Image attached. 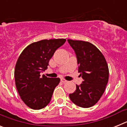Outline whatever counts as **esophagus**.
Instances as JSON below:
<instances>
[{"instance_id": "esophagus-1", "label": "esophagus", "mask_w": 127, "mask_h": 127, "mask_svg": "<svg viewBox=\"0 0 127 127\" xmlns=\"http://www.w3.org/2000/svg\"><path fill=\"white\" fill-rule=\"evenodd\" d=\"M61 81L62 82V83H67V81L65 80V79H64V78H62L61 79Z\"/></svg>"}]
</instances>
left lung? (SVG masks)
Wrapping results in <instances>:
<instances>
[{
    "instance_id": "left-lung-1",
    "label": "left lung",
    "mask_w": 127,
    "mask_h": 127,
    "mask_svg": "<svg viewBox=\"0 0 127 127\" xmlns=\"http://www.w3.org/2000/svg\"><path fill=\"white\" fill-rule=\"evenodd\" d=\"M76 53L78 72L83 81L76 85L74 92L69 94L71 101L79 107L95 105L104 94L109 79L106 60L100 50L90 42L67 40Z\"/></svg>"
}]
</instances>
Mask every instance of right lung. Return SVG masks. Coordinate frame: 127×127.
<instances>
[{"label": "right lung", "instance_id": "right-lung-1", "mask_svg": "<svg viewBox=\"0 0 127 127\" xmlns=\"http://www.w3.org/2000/svg\"><path fill=\"white\" fill-rule=\"evenodd\" d=\"M65 39H44L30 44L24 49L15 66L14 78L18 94L23 102L35 110L45 107L51 101L53 91L60 83L40 73L48 68L49 62Z\"/></svg>", "mask_w": 127, "mask_h": 127}]
</instances>
